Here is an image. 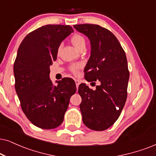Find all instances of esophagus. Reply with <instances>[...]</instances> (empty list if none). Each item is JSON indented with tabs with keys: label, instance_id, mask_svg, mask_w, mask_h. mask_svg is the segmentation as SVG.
<instances>
[{
	"label": "esophagus",
	"instance_id": "1",
	"mask_svg": "<svg viewBox=\"0 0 156 156\" xmlns=\"http://www.w3.org/2000/svg\"><path fill=\"white\" fill-rule=\"evenodd\" d=\"M75 81H76V87H77V88H78V86H79L80 85V80H75Z\"/></svg>",
	"mask_w": 156,
	"mask_h": 156
}]
</instances>
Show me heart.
<instances>
[{"instance_id": "obj_1", "label": "heart", "mask_w": 156, "mask_h": 156, "mask_svg": "<svg viewBox=\"0 0 156 156\" xmlns=\"http://www.w3.org/2000/svg\"><path fill=\"white\" fill-rule=\"evenodd\" d=\"M71 42L78 50H79L83 47H86V40H85L84 37L80 34H74L71 37ZM80 68V65H74L71 67V70L76 73L78 71Z\"/></svg>"}]
</instances>
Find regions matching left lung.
Segmentation results:
<instances>
[{
	"mask_svg": "<svg viewBox=\"0 0 156 156\" xmlns=\"http://www.w3.org/2000/svg\"><path fill=\"white\" fill-rule=\"evenodd\" d=\"M73 27L90 43L85 78L89 82H100L94 90L85 83L78 87L83 122L93 130H105L117 121L127 100L129 73L125 52L117 37L104 27L96 24Z\"/></svg>",
	"mask_w": 156,
	"mask_h": 156,
	"instance_id": "1",
	"label": "left lung"
}]
</instances>
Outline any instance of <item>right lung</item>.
I'll return each instance as SVG.
<instances>
[{"mask_svg":"<svg viewBox=\"0 0 156 156\" xmlns=\"http://www.w3.org/2000/svg\"><path fill=\"white\" fill-rule=\"evenodd\" d=\"M72 32L68 25L43 26L27 34L18 50L13 66L16 91L26 117L42 129H54L62 123L76 92L71 78L56 80V86L50 78L59 47Z\"/></svg>","mask_w":156,"mask_h":156,"instance_id":"add662e5","label":"right lung"}]
</instances>
